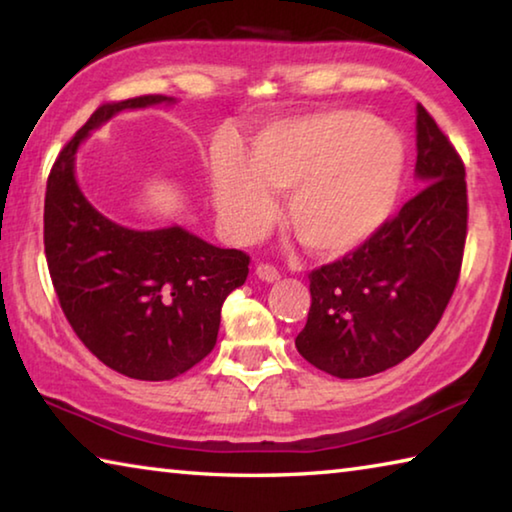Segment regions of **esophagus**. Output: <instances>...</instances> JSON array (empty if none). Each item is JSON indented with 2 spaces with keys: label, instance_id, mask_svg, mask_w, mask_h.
Instances as JSON below:
<instances>
[{
  "label": "esophagus",
  "instance_id": "34e87169",
  "mask_svg": "<svg viewBox=\"0 0 512 512\" xmlns=\"http://www.w3.org/2000/svg\"><path fill=\"white\" fill-rule=\"evenodd\" d=\"M255 273H257L259 280H264V282L280 280V271H277V268H275L273 264H257Z\"/></svg>",
  "mask_w": 512,
  "mask_h": 512
}]
</instances>
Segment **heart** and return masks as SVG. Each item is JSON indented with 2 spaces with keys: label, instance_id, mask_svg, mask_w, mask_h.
<instances>
[{
  "label": "heart",
  "instance_id": "1",
  "mask_svg": "<svg viewBox=\"0 0 512 512\" xmlns=\"http://www.w3.org/2000/svg\"><path fill=\"white\" fill-rule=\"evenodd\" d=\"M404 173V144L363 110H329L277 124L248 158L214 160V205L225 230L250 241L275 216L268 192H289L287 225L307 250L339 257L391 216Z\"/></svg>",
  "mask_w": 512,
  "mask_h": 512
}]
</instances>
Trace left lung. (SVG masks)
Returning <instances> with one entry per match:
<instances>
[{"label":"left lung","instance_id":"obj_1","mask_svg":"<svg viewBox=\"0 0 512 512\" xmlns=\"http://www.w3.org/2000/svg\"><path fill=\"white\" fill-rule=\"evenodd\" d=\"M422 192L352 253L309 273L311 307L296 348L339 379L402 363L429 339L452 300L467 237L461 155L418 103Z\"/></svg>","mask_w":512,"mask_h":512}]
</instances>
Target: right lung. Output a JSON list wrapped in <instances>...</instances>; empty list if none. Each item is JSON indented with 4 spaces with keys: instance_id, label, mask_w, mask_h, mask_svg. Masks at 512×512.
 Wrapping results in <instances>:
<instances>
[{
    "instance_id": "add662e5",
    "label": "right lung",
    "mask_w": 512,
    "mask_h": 512,
    "mask_svg": "<svg viewBox=\"0 0 512 512\" xmlns=\"http://www.w3.org/2000/svg\"><path fill=\"white\" fill-rule=\"evenodd\" d=\"M162 94L103 103L58 153L45 194V255L65 318L94 357L121 375L164 381L214 350L221 307L246 282L244 250L216 248L178 225L128 230L76 185L74 155L90 131Z\"/></svg>"
}]
</instances>
